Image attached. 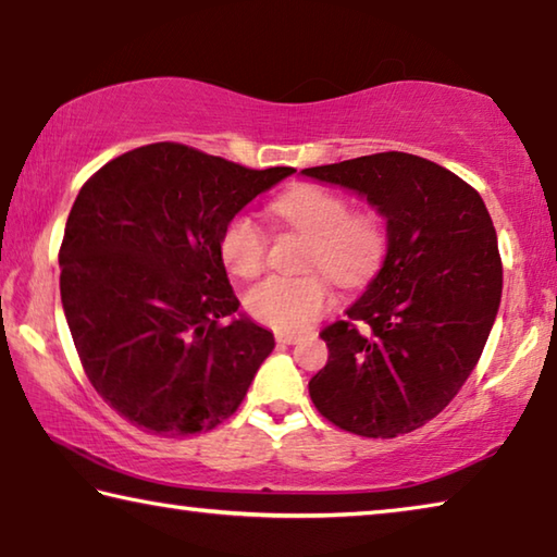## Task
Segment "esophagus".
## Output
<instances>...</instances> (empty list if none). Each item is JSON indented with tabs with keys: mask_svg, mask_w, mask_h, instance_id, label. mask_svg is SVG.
Wrapping results in <instances>:
<instances>
[{
	"mask_svg": "<svg viewBox=\"0 0 557 557\" xmlns=\"http://www.w3.org/2000/svg\"><path fill=\"white\" fill-rule=\"evenodd\" d=\"M275 338H277V344H282V346H289V344H297L299 342V336L297 334H289V332H277Z\"/></svg>",
	"mask_w": 557,
	"mask_h": 557,
	"instance_id": "1",
	"label": "esophagus"
}]
</instances>
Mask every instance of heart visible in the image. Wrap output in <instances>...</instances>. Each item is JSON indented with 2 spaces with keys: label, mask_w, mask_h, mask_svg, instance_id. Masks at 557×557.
<instances>
[{
  "label": "heart",
  "mask_w": 557,
  "mask_h": 557,
  "mask_svg": "<svg viewBox=\"0 0 557 557\" xmlns=\"http://www.w3.org/2000/svg\"><path fill=\"white\" fill-rule=\"evenodd\" d=\"M272 213L285 228L309 235L301 277L270 275L245 292V309L277 332H299L334 305L338 285L361 287L381 270L388 252V228L375 211H351L346 196L322 184H299L277 196ZM270 250V235L250 213H235L223 225L219 256L228 272L256 277Z\"/></svg>",
  "instance_id": "b5f03b06"
}]
</instances>
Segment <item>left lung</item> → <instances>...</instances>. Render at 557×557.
<instances>
[{"instance_id":"obj_1","label":"left lung","mask_w":557,"mask_h":557,"mask_svg":"<svg viewBox=\"0 0 557 557\" xmlns=\"http://www.w3.org/2000/svg\"><path fill=\"white\" fill-rule=\"evenodd\" d=\"M351 188L388 219V252L348 319L322 329L312 381L332 425L391 440L447 408L474 369L502 301V256L482 196L430 159L379 152L301 169Z\"/></svg>"}]
</instances>
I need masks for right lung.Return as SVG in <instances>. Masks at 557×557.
I'll return each mask as SVG.
<instances>
[{
    "label": "right lung",
    "mask_w": 557,
    "mask_h": 557,
    "mask_svg": "<svg viewBox=\"0 0 557 557\" xmlns=\"http://www.w3.org/2000/svg\"><path fill=\"white\" fill-rule=\"evenodd\" d=\"M292 172L154 143L83 184L59 250L63 312L92 388L135 428L196 435L240 408L275 338L231 319L219 238Z\"/></svg>",
    "instance_id": "obj_1"
}]
</instances>
